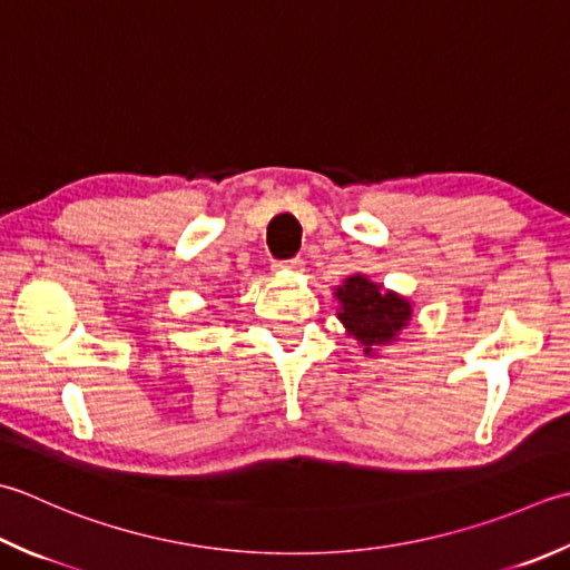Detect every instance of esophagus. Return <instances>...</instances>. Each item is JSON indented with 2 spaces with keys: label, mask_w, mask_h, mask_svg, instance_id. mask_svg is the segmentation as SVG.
<instances>
[{
  "label": "esophagus",
  "mask_w": 570,
  "mask_h": 570,
  "mask_svg": "<svg viewBox=\"0 0 570 570\" xmlns=\"http://www.w3.org/2000/svg\"><path fill=\"white\" fill-rule=\"evenodd\" d=\"M276 269H288V272H301L304 269V259H301V256H294V259H288V262H276L274 264Z\"/></svg>",
  "instance_id": "obj_1"
}]
</instances>
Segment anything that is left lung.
<instances>
[{
  "mask_svg": "<svg viewBox=\"0 0 570 570\" xmlns=\"http://www.w3.org/2000/svg\"><path fill=\"white\" fill-rule=\"evenodd\" d=\"M341 304L338 318L353 336L363 345L365 355H375L377 348L397 341V333L407 326L412 318V304L395 292H385L365 274H353L336 288Z\"/></svg>",
  "mask_w": 570,
  "mask_h": 570,
  "instance_id": "obj_1",
  "label": "left lung"
}]
</instances>
